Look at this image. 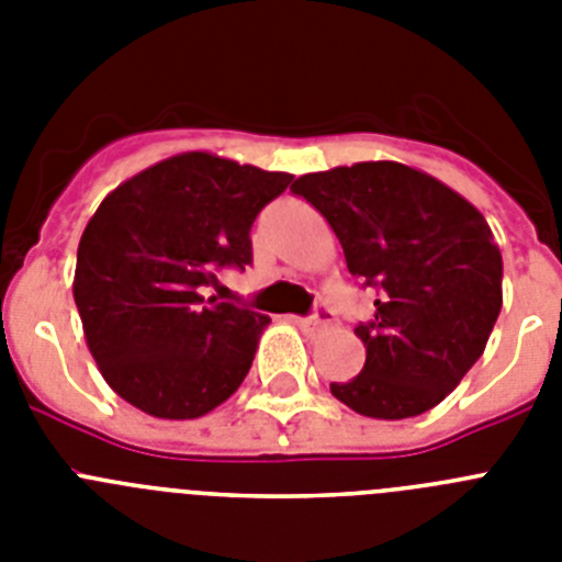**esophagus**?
<instances>
[{
    "mask_svg": "<svg viewBox=\"0 0 562 562\" xmlns=\"http://www.w3.org/2000/svg\"><path fill=\"white\" fill-rule=\"evenodd\" d=\"M295 324L301 326V329H304V331H321V329H326V326L331 324V312L326 310V306H321V310H317L315 315L295 317Z\"/></svg>",
    "mask_w": 562,
    "mask_h": 562,
    "instance_id": "34e87169",
    "label": "esophagus"
}]
</instances>
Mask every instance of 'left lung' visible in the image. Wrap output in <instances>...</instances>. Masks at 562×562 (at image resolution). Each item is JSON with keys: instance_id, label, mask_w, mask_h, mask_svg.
Here are the masks:
<instances>
[{"instance_id": "obj_1", "label": "left lung", "mask_w": 562, "mask_h": 562, "mask_svg": "<svg viewBox=\"0 0 562 562\" xmlns=\"http://www.w3.org/2000/svg\"><path fill=\"white\" fill-rule=\"evenodd\" d=\"M292 193L324 213L355 278L374 284V321L355 335L366 366L329 389L371 419L439 405L484 355L498 321L501 250L479 207L394 160L304 173Z\"/></svg>"}]
</instances>
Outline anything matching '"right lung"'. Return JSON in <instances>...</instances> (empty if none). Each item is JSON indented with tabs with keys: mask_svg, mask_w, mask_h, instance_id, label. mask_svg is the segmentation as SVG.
I'll use <instances>...</instances> for the list:
<instances>
[{
	"mask_svg": "<svg viewBox=\"0 0 562 562\" xmlns=\"http://www.w3.org/2000/svg\"><path fill=\"white\" fill-rule=\"evenodd\" d=\"M292 173L186 151L121 182L78 245L83 337L109 389L157 419H196L236 394L270 317L205 297L252 261L258 211Z\"/></svg>",
	"mask_w": 562,
	"mask_h": 562,
	"instance_id": "obj_1",
	"label": "right lung"
}]
</instances>
